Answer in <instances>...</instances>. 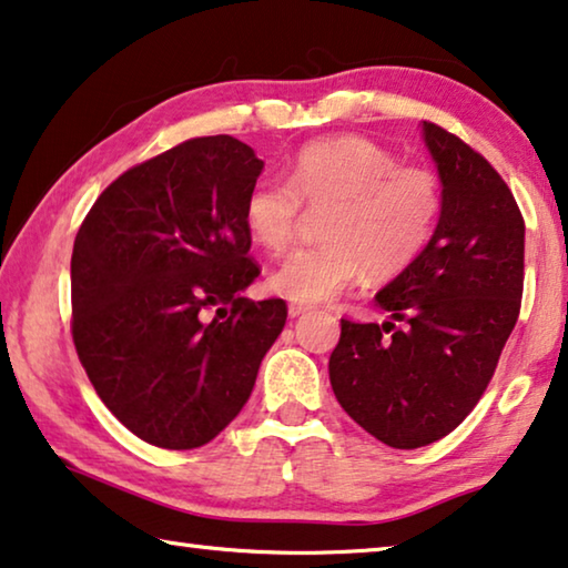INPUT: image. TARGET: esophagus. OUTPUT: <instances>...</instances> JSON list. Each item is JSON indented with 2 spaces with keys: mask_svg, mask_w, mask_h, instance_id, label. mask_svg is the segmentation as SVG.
<instances>
[{
  "mask_svg": "<svg viewBox=\"0 0 568 568\" xmlns=\"http://www.w3.org/2000/svg\"><path fill=\"white\" fill-rule=\"evenodd\" d=\"M305 311H311L308 305H305V303H295V301L287 303V313H291V318H298V316H303Z\"/></svg>",
  "mask_w": 568,
  "mask_h": 568,
  "instance_id": "34e87169",
  "label": "esophagus"
}]
</instances>
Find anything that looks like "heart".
Returning a JSON list of instances; mask_svg holds the SVG:
<instances>
[{
	"label": "heart",
	"mask_w": 568,
	"mask_h": 568,
	"mask_svg": "<svg viewBox=\"0 0 568 568\" xmlns=\"http://www.w3.org/2000/svg\"><path fill=\"white\" fill-rule=\"evenodd\" d=\"M305 210L321 212L323 245L293 252L270 273L277 295L321 303L368 273L389 281L412 267L435 235L443 184L427 166L399 164L364 136L305 143L291 176L260 179L245 196V230L270 255L293 245Z\"/></svg>",
	"instance_id": "b5f03b06"
}]
</instances>
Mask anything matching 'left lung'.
<instances>
[{
	"instance_id": "8db88e82",
	"label": "left lung",
	"mask_w": 568,
	"mask_h": 568,
	"mask_svg": "<svg viewBox=\"0 0 568 568\" xmlns=\"http://www.w3.org/2000/svg\"><path fill=\"white\" fill-rule=\"evenodd\" d=\"M443 184L435 235L376 293L389 321L341 318L333 394L379 443L414 449L449 435L480 402L524 295L526 224L498 171L422 121Z\"/></svg>"
}]
</instances>
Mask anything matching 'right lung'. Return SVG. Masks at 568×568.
Masks as SVG:
<instances>
[{"label":"right lung","instance_id":"obj_1","mask_svg":"<svg viewBox=\"0 0 568 568\" xmlns=\"http://www.w3.org/2000/svg\"><path fill=\"white\" fill-rule=\"evenodd\" d=\"M263 161L232 136L189 139L121 174L80 224L73 341L90 384L143 443L194 449L250 399L287 305L250 301L245 196Z\"/></svg>","mask_w":568,"mask_h":568}]
</instances>
